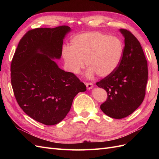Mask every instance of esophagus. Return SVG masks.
I'll use <instances>...</instances> for the list:
<instances>
[{"label":"esophagus","mask_w":159,"mask_h":159,"mask_svg":"<svg viewBox=\"0 0 159 159\" xmlns=\"http://www.w3.org/2000/svg\"><path fill=\"white\" fill-rule=\"evenodd\" d=\"M85 85H86V87H87L88 89H90L93 87V84L92 83H89V82H86Z\"/></svg>","instance_id":"1"}]
</instances>
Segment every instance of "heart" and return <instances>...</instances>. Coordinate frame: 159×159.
I'll return each instance as SVG.
<instances>
[{"mask_svg":"<svg viewBox=\"0 0 159 159\" xmlns=\"http://www.w3.org/2000/svg\"><path fill=\"white\" fill-rule=\"evenodd\" d=\"M123 44L116 36H109L93 31L80 34L71 38L70 47L62 50V57L68 70L78 74L84 68L85 60L88 67L86 75L92 78L96 74L107 77L116 70L122 60Z\"/></svg>","mask_w":159,"mask_h":159,"instance_id":"heart-1","label":"heart"}]
</instances>
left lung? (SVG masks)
<instances>
[{"label": "left lung", "mask_w": 159, "mask_h": 159, "mask_svg": "<svg viewBox=\"0 0 159 159\" xmlns=\"http://www.w3.org/2000/svg\"><path fill=\"white\" fill-rule=\"evenodd\" d=\"M120 32L125 38L122 60L113 74L96 83L107 93L101 109L114 119L126 117L140 106L148 80L147 61L140 42L130 31Z\"/></svg>", "instance_id": "8db88e82"}]
</instances>
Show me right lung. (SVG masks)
Here are the masks:
<instances>
[{"label":"right lung","instance_id":"right-lung-1","mask_svg":"<svg viewBox=\"0 0 159 159\" xmlns=\"http://www.w3.org/2000/svg\"><path fill=\"white\" fill-rule=\"evenodd\" d=\"M71 28H38L18 43L11 66V84L19 106L36 121L54 125L70 111L75 96L86 90L75 74L60 69L63 40Z\"/></svg>","mask_w":159,"mask_h":159}]
</instances>
